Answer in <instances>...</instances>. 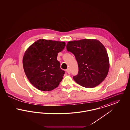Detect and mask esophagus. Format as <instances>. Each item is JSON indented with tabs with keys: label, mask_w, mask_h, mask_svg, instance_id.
Wrapping results in <instances>:
<instances>
[{
	"label": "esophagus",
	"mask_w": 130,
	"mask_h": 130,
	"mask_svg": "<svg viewBox=\"0 0 130 130\" xmlns=\"http://www.w3.org/2000/svg\"><path fill=\"white\" fill-rule=\"evenodd\" d=\"M66 72L68 73L69 74L71 73V71H70V70L69 69H67L66 70Z\"/></svg>",
	"instance_id": "obj_1"
}]
</instances>
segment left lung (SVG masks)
<instances>
[{"instance_id":"obj_1","label":"left lung","mask_w":130,"mask_h":130,"mask_svg":"<svg viewBox=\"0 0 130 130\" xmlns=\"http://www.w3.org/2000/svg\"><path fill=\"white\" fill-rule=\"evenodd\" d=\"M66 48L74 55L78 63V74L73 76L77 84L92 88L105 79L109 70V60L105 47L99 41L84 39L69 41Z\"/></svg>"}]
</instances>
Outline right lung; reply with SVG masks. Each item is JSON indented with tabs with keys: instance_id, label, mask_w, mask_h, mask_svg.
Here are the masks:
<instances>
[{
	"instance_id": "right-lung-1",
	"label": "right lung",
	"mask_w": 130,
	"mask_h": 130,
	"mask_svg": "<svg viewBox=\"0 0 130 130\" xmlns=\"http://www.w3.org/2000/svg\"><path fill=\"white\" fill-rule=\"evenodd\" d=\"M65 47V42L39 39L28 48L23 58L25 74L37 89L50 91L58 86L65 71L57 60V54Z\"/></svg>"
}]
</instances>
